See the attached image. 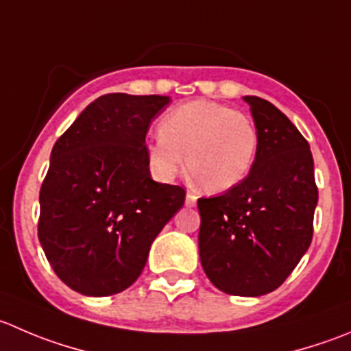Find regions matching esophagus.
Returning <instances> with one entry per match:
<instances>
[{
  "label": "esophagus",
  "mask_w": 351,
  "mask_h": 351,
  "mask_svg": "<svg viewBox=\"0 0 351 351\" xmlns=\"http://www.w3.org/2000/svg\"><path fill=\"white\" fill-rule=\"evenodd\" d=\"M195 204H197V197L193 195V193H186V197H185V206L186 207H195Z\"/></svg>",
  "instance_id": "1"
}]
</instances>
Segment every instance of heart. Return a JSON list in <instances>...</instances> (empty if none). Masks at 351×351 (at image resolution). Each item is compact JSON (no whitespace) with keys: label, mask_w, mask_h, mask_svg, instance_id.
I'll return each instance as SVG.
<instances>
[{"label":"heart","mask_w":351,"mask_h":351,"mask_svg":"<svg viewBox=\"0 0 351 351\" xmlns=\"http://www.w3.org/2000/svg\"><path fill=\"white\" fill-rule=\"evenodd\" d=\"M258 135L247 114L216 101L173 108L159 121V137L145 149L149 169L171 182L183 168L207 192H226L243 182L257 158Z\"/></svg>","instance_id":"1"}]
</instances>
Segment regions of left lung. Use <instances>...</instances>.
I'll return each mask as SVG.
<instances>
[{
    "instance_id": "8db88e82",
    "label": "left lung",
    "mask_w": 351,
    "mask_h": 351,
    "mask_svg": "<svg viewBox=\"0 0 351 351\" xmlns=\"http://www.w3.org/2000/svg\"><path fill=\"white\" fill-rule=\"evenodd\" d=\"M258 135L247 178L199 199V254L217 290L261 297L283 285L311 247L317 186L304 135L269 101L243 96Z\"/></svg>"
}]
</instances>
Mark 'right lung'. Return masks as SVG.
Wrapping results in <instances>:
<instances>
[{"label": "right lung", "instance_id": "1", "mask_svg": "<svg viewBox=\"0 0 351 351\" xmlns=\"http://www.w3.org/2000/svg\"><path fill=\"white\" fill-rule=\"evenodd\" d=\"M168 96L106 94L51 151L39 193V241L56 276L87 297L137 281L149 248L185 190L151 178L145 135Z\"/></svg>", "mask_w": 351, "mask_h": 351}]
</instances>
